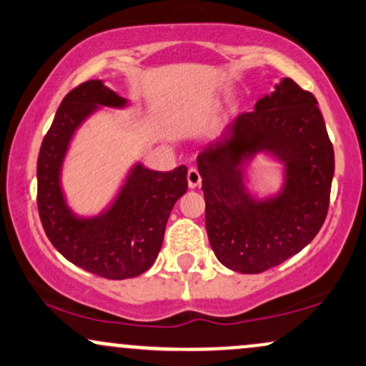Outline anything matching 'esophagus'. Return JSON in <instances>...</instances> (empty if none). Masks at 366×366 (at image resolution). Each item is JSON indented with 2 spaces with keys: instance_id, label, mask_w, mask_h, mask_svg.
Masks as SVG:
<instances>
[{
  "instance_id": "esophagus-1",
  "label": "esophagus",
  "mask_w": 366,
  "mask_h": 366,
  "mask_svg": "<svg viewBox=\"0 0 366 366\" xmlns=\"http://www.w3.org/2000/svg\"><path fill=\"white\" fill-rule=\"evenodd\" d=\"M187 184L191 189H194L201 184V174L197 172V169H194V167H191V169L187 170Z\"/></svg>"
}]
</instances>
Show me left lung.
Instances as JSON below:
<instances>
[{
	"instance_id": "8db88e82",
	"label": "left lung",
	"mask_w": 366,
	"mask_h": 366,
	"mask_svg": "<svg viewBox=\"0 0 366 366\" xmlns=\"http://www.w3.org/2000/svg\"><path fill=\"white\" fill-rule=\"evenodd\" d=\"M310 91L291 79L229 125L222 142L197 157L204 222L213 253L241 274H262L313 241L325 222L334 177V148ZM267 149L288 165L282 195L256 204L244 192L237 165Z\"/></svg>"
}]
</instances>
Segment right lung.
I'll use <instances>...</instances> for the list:
<instances>
[{
    "label": "right lung",
    "mask_w": 366,
    "mask_h": 366,
    "mask_svg": "<svg viewBox=\"0 0 366 366\" xmlns=\"http://www.w3.org/2000/svg\"><path fill=\"white\" fill-rule=\"evenodd\" d=\"M124 98L99 81H87L63 98L37 157V212L51 244L84 270L124 280L144 274L162 249L174 204L187 191V169L154 172L137 165L110 212L75 218L65 207L60 165L75 127L96 104L122 107Z\"/></svg>",
    "instance_id": "right-lung-1"
}]
</instances>
